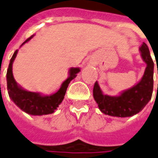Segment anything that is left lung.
<instances>
[{"mask_svg": "<svg viewBox=\"0 0 158 158\" xmlns=\"http://www.w3.org/2000/svg\"><path fill=\"white\" fill-rule=\"evenodd\" d=\"M139 51L147 67L140 81L133 87L122 91L119 96H110L103 94L98 82L95 83L93 96L99 109L105 114L121 118L130 117L139 113L151 100L153 90L154 63L145 43L139 48Z\"/></svg>", "mask_w": 158, "mask_h": 158, "instance_id": "left-lung-1", "label": "left lung"}]
</instances>
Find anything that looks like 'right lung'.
I'll return each instance as SVG.
<instances>
[{"instance_id":"add662e5","label":"right lung","mask_w":158,"mask_h":158,"mask_svg":"<svg viewBox=\"0 0 158 158\" xmlns=\"http://www.w3.org/2000/svg\"><path fill=\"white\" fill-rule=\"evenodd\" d=\"M32 37L33 36H31L25 40L22 45L29 41ZM17 52L18 50H16L12 56L6 73L7 90L11 101H14V103L20 110L31 115H44L52 114L63 101L69 83L77 77V74L81 71L80 68H70L69 77L62 82L59 90L50 96H44L40 93L24 90L15 81L12 73V64L16 57Z\"/></svg>"}]
</instances>
